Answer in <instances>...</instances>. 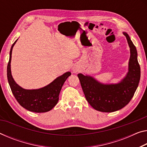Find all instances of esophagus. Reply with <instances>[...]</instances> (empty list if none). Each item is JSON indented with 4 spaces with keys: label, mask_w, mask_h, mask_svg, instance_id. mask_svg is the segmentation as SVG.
<instances>
[{
    "label": "esophagus",
    "mask_w": 147,
    "mask_h": 147,
    "mask_svg": "<svg viewBox=\"0 0 147 147\" xmlns=\"http://www.w3.org/2000/svg\"><path fill=\"white\" fill-rule=\"evenodd\" d=\"M73 73H77L78 70L74 68V69H73Z\"/></svg>",
    "instance_id": "obj_1"
}]
</instances>
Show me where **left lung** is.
I'll return each mask as SVG.
<instances>
[{"instance_id":"1","label":"left lung","mask_w":147,"mask_h":147,"mask_svg":"<svg viewBox=\"0 0 147 147\" xmlns=\"http://www.w3.org/2000/svg\"><path fill=\"white\" fill-rule=\"evenodd\" d=\"M123 34L130 48L128 72L124 78L116 84H103L91 76L78 74L86 100L97 111L111 113L122 109L131 101L138 87L141 69L136 48L127 32Z\"/></svg>"}]
</instances>
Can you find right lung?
<instances>
[{
    "label": "right lung",
    "instance_id": "1",
    "mask_svg": "<svg viewBox=\"0 0 147 147\" xmlns=\"http://www.w3.org/2000/svg\"><path fill=\"white\" fill-rule=\"evenodd\" d=\"M18 40V38L11 47L10 59L7 67V77L11 92L20 105L28 111L34 113L50 111L56 105L59 101V95L62 86L67 78L71 76V72H67L61 76H58L48 85L39 89L27 90L22 88L15 82L11 72V52Z\"/></svg>",
    "mask_w": 147,
    "mask_h": 147
}]
</instances>
